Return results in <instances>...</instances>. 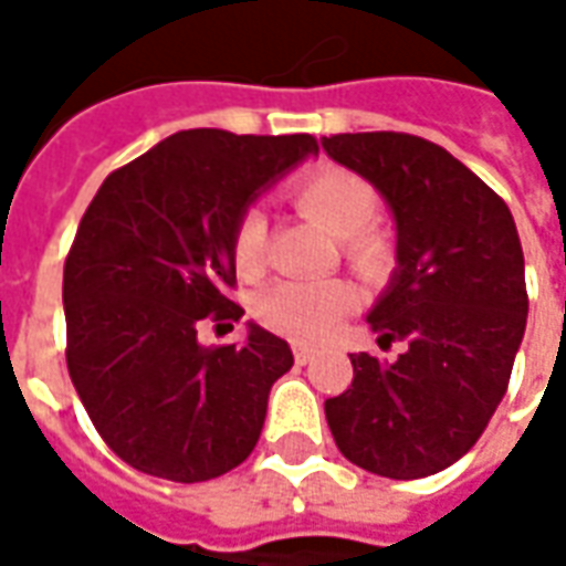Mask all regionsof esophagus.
Masks as SVG:
<instances>
[{
	"label": "esophagus",
	"mask_w": 566,
	"mask_h": 566,
	"mask_svg": "<svg viewBox=\"0 0 566 566\" xmlns=\"http://www.w3.org/2000/svg\"><path fill=\"white\" fill-rule=\"evenodd\" d=\"M294 360L300 367H306L315 360V348H308V345H294Z\"/></svg>",
	"instance_id": "esophagus-1"
}]
</instances>
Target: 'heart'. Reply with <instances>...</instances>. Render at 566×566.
<instances>
[{
	"label": "heart",
	"instance_id": "heart-1",
	"mask_svg": "<svg viewBox=\"0 0 566 566\" xmlns=\"http://www.w3.org/2000/svg\"><path fill=\"white\" fill-rule=\"evenodd\" d=\"M291 199L308 221L318 223L333 239H345V254L357 270H376L385 260L379 235L364 230L379 209L376 190L364 178L339 166H321L294 181ZM263 248L266 218L260 209H248L233 230L235 270L254 275L263 266ZM355 287L343 279L275 282L258 296V315L275 333L300 343H321L355 308Z\"/></svg>",
	"mask_w": 566,
	"mask_h": 566
}]
</instances>
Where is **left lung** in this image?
<instances>
[{
	"label": "left lung",
	"mask_w": 566,
	"mask_h": 566,
	"mask_svg": "<svg viewBox=\"0 0 566 566\" xmlns=\"http://www.w3.org/2000/svg\"><path fill=\"white\" fill-rule=\"evenodd\" d=\"M379 190L397 266L367 312L397 360L352 355L355 381L324 403L345 458L388 479H424L463 458L506 394L527 324L512 211L461 160L406 133L321 139Z\"/></svg>",
	"instance_id": "1"
}]
</instances>
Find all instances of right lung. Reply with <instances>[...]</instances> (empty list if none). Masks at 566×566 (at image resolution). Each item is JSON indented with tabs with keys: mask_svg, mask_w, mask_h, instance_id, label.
I'll return each instance as SVG.
<instances>
[{
	"mask_svg": "<svg viewBox=\"0 0 566 566\" xmlns=\"http://www.w3.org/2000/svg\"><path fill=\"white\" fill-rule=\"evenodd\" d=\"M318 142L181 129L103 181L63 270L66 364L93 427L120 461L172 482L230 473L254 451L270 388L294 367L282 336L199 343L239 321L233 230Z\"/></svg>",
	"mask_w": 566,
	"mask_h": 566,
	"instance_id": "add662e5",
	"label": "right lung"
}]
</instances>
